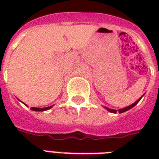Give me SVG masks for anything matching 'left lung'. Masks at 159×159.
Returning a JSON list of instances; mask_svg holds the SVG:
<instances>
[{
    "instance_id": "1",
    "label": "left lung",
    "mask_w": 159,
    "mask_h": 159,
    "mask_svg": "<svg viewBox=\"0 0 159 159\" xmlns=\"http://www.w3.org/2000/svg\"><path fill=\"white\" fill-rule=\"evenodd\" d=\"M143 95H144V94H143ZM143 96H142V97H139V99L137 100V101H136V102H134V103H133V104H131L130 106H126V107H125V108L119 109L118 111H116V110H114V109L108 108V107H106V106H105V109H106V110H107V111H108L109 112H111V113H116V112H117V111H119V113H123V112H125V111H129V110H130L131 108H133L134 106H136V105L138 104L139 102V101H140V100H141V98H142V97H143Z\"/></svg>"
}]
</instances>
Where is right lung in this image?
<instances>
[{"label":"right lung","instance_id":"obj_1","mask_svg":"<svg viewBox=\"0 0 159 159\" xmlns=\"http://www.w3.org/2000/svg\"><path fill=\"white\" fill-rule=\"evenodd\" d=\"M53 107V106H48V107H44V108H38V107H31V110L34 111H47V110H49Z\"/></svg>","mask_w":159,"mask_h":159}]
</instances>
